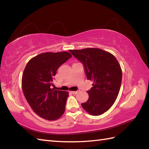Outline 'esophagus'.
<instances>
[{
    "mask_svg": "<svg viewBox=\"0 0 149 149\" xmlns=\"http://www.w3.org/2000/svg\"><path fill=\"white\" fill-rule=\"evenodd\" d=\"M70 93H71L73 94H76L77 93V91H71Z\"/></svg>",
    "mask_w": 149,
    "mask_h": 149,
    "instance_id": "obj_1",
    "label": "esophagus"
}]
</instances>
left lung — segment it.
<instances>
[{
	"instance_id": "left-lung-1",
	"label": "left lung",
	"mask_w": 149,
	"mask_h": 149,
	"mask_svg": "<svg viewBox=\"0 0 149 149\" xmlns=\"http://www.w3.org/2000/svg\"><path fill=\"white\" fill-rule=\"evenodd\" d=\"M70 52L83 64L87 79L94 81L87 91L88 100L81 104L82 107L92 115L103 114L114 104L119 93L123 75L119 63L112 54L100 49Z\"/></svg>"
}]
</instances>
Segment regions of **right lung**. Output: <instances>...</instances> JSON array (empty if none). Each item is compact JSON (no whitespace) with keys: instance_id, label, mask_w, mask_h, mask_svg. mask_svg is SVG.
I'll return each instance as SVG.
<instances>
[{"instance_id":"add662e5","label":"right lung","mask_w":149,"mask_h":149,"mask_svg":"<svg viewBox=\"0 0 149 149\" xmlns=\"http://www.w3.org/2000/svg\"><path fill=\"white\" fill-rule=\"evenodd\" d=\"M71 57L66 51L44 53L26 64L22 76L23 92L30 106L40 117L56 120L64 113L68 93L55 90L52 86L58 68Z\"/></svg>"}]
</instances>
